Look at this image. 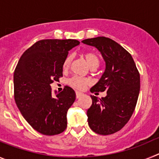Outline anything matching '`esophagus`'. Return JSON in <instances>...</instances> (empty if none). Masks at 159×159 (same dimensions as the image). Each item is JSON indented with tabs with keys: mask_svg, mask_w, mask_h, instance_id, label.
I'll use <instances>...</instances> for the list:
<instances>
[{
	"mask_svg": "<svg viewBox=\"0 0 159 159\" xmlns=\"http://www.w3.org/2000/svg\"><path fill=\"white\" fill-rule=\"evenodd\" d=\"M75 95H76L77 99H79V98H80V97H82L83 95H84V93H83V92H78V91H76V92H75Z\"/></svg>",
	"mask_w": 159,
	"mask_h": 159,
	"instance_id": "obj_1",
	"label": "esophagus"
}]
</instances>
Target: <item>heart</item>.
Listing matches in <instances>:
<instances>
[{"label": "heart", "mask_w": 159, "mask_h": 159, "mask_svg": "<svg viewBox=\"0 0 159 159\" xmlns=\"http://www.w3.org/2000/svg\"><path fill=\"white\" fill-rule=\"evenodd\" d=\"M84 59L86 60L88 65L92 68H97L99 65V58L95 53L94 52H84L83 54ZM72 57L71 56H67L63 63V69L67 70L69 67L70 64L71 62ZM89 83L88 80L85 78H82L80 76H73L68 80V84L72 88L76 89L82 90L87 86Z\"/></svg>", "instance_id": "obj_1"}]
</instances>
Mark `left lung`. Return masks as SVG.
Listing matches in <instances>:
<instances>
[{"mask_svg": "<svg viewBox=\"0 0 159 159\" xmlns=\"http://www.w3.org/2000/svg\"><path fill=\"white\" fill-rule=\"evenodd\" d=\"M96 48L105 61V71L91 92H106L101 99L91 95L87 111L88 125L102 135L119 131L134 112L140 91V75L131 55L120 44L104 36L82 40Z\"/></svg>", "mask_w": 159, "mask_h": 159, "instance_id": "1", "label": "left lung"}]
</instances>
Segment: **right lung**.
<instances>
[{
    "label": "right lung",
    "mask_w": 159,
    "mask_h": 159,
    "mask_svg": "<svg viewBox=\"0 0 159 159\" xmlns=\"http://www.w3.org/2000/svg\"><path fill=\"white\" fill-rule=\"evenodd\" d=\"M79 44L71 39L39 40L18 61L13 75L15 102L25 120L40 134L55 135L67 127V112L75 93L66 86L54 95L50 84L63 76V63Z\"/></svg>",
    "instance_id": "right-lung-1"
}]
</instances>
